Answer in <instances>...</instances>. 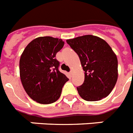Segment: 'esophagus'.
<instances>
[{"label":"esophagus","instance_id":"34e87169","mask_svg":"<svg viewBox=\"0 0 133 133\" xmlns=\"http://www.w3.org/2000/svg\"><path fill=\"white\" fill-rule=\"evenodd\" d=\"M73 69H71V71H70V74H71V75H73Z\"/></svg>","mask_w":133,"mask_h":133}]
</instances>
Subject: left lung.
<instances>
[{
  "instance_id": "obj_1",
  "label": "left lung",
  "mask_w": 133,
  "mask_h": 133,
  "mask_svg": "<svg viewBox=\"0 0 133 133\" xmlns=\"http://www.w3.org/2000/svg\"><path fill=\"white\" fill-rule=\"evenodd\" d=\"M66 43L80 59L85 71L84 82L77 88L79 96L87 101L105 98L118 79L117 56L105 40L94 35L68 39Z\"/></svg>"
}]
</instances>
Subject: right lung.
I'll return each mask as SVG.
<instances>
[{
    "instance_id": "1",
    "label": "right lung",
    "mask_w": 133,
    "mask_h": 133,
    "mask_svg": "<svg viewBox=\"0 0 133 133\" xmlns=\"http://www.w3.org/2000/svg\"><path fill=\"white\" fill-rule=\"evenodd\" d=\"M62 39L41 37L30 43L19 60V75L23 87L32 100L50 104L60 98L69 79L58 70L56 55L64 46Z\"/></svg>"
}]
</instances>
